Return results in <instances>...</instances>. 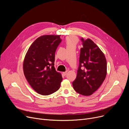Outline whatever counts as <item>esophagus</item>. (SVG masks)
<instances>
[{
	"label": "esophagus",
	"mask_w": 129,
	"mask_h": 129,
	"mask_svg": "<svg viewBox=\"0 0 129 129\" xmlns=\"http://www.w3.org/2000/svg\"><path fill=\"white\" fill-rule=\"evenodd\" d=\"M67 74V71H66V72H63V75H64V76L66 75V74Z\"/></svg>",
	"instance_id": "1"
}]
</instances>
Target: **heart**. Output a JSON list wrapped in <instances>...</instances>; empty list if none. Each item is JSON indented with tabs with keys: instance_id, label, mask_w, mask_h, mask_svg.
Returning a JSON list of instances; mask_svg holds the SVG:
<instances>
[{
	"instance_id": "b5f03b06",
	"label": "heart",
	"mask_w": 129,
	"mask_h": 129,
	"mask_svg": "<svg viewBox=\"0 0 129 129\" xmlns=\"http://www.w3.org/2000/svg\"><path fill=\"white\" fill-rule=\"evenodd\" d=\"M77 43V39L74 36H71L66 39L67 46H75Z\"/></svg>"
}]
</instances>
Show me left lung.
<instances>
[{
    "label": "left lung",
    "instance_id": "8db88e82",
    "mask_svg": "<svg viewBox=\"0 0 129 129\" xmlns=\"http://www.w3.org/2000/svg\"><path fill=\"white\" fill-rule=\"evenodd\" d=\"M79 64L77 77L73 82L74 90L84 96H89L102 84L107 75V60L99 47L89 39L81 38Z\"/></svg>",
    "mask_w": 129,
    "mask_h": 129
}]
</instances>
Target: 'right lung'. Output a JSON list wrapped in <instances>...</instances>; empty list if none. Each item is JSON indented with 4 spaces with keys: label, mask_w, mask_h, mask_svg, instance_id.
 Listing matches in <instances>:
<instances>
[{
    "label": "right lung",
    "mask_w": 129,
    "mask_h": 129,
    "mask_svg": "<svg viewBox=\"0 0 129 129\" xmlns=\"http://www.w3.org/2000/svg\"><path fill=\"white\" fill-rule=\"evenodd\" d=\"M61 41L60 36L40 37L25 55L23 64L24 76L32 88L42 95L58 90L62 81L60 73L54 66L55 53Z\"/></svg>",
    "instance_id": "right-lung-1"
}]
</instances>
